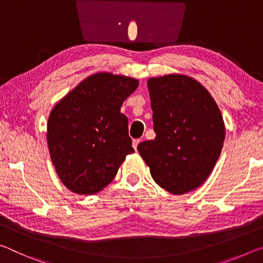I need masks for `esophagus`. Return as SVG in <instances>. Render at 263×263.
Here are the masks:
<instances>
[{
	"label": "esophagus",
	"mask_w": 263,
	"mask_h": 263,
	"mask_svg": "<svg viewBox=\"0 0 263 263\" xmlns=\"http://www.w3.org/2000/svg\"><path fill=\"white\" fill-rule=\"evenodd\" d=\"M139 142H140V140H139V139H133V141H132V146H133V148L137 149L138 145H139Z\"/></svg>",
	"instance_id": "esophagus-1"
}]
</instances>
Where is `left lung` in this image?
<instances>
[{
  "label": "left lung",
  "instance_id": "1",
  "mask_svg": "<svg viewBox=\"0 0 263 263\" xmlns=\"http://www.w3.org/2000/svg\"><path fill=\"white\" fill-rule=\"evenodd\" d=\"M154 140L138 145L153 180L171 194L198 188L210 175L225 140L219 108L201 83L171 74L147 82Z\"/></svg>",
  "mask_w": 263,
  "mask_h": 263
}]
</instances>
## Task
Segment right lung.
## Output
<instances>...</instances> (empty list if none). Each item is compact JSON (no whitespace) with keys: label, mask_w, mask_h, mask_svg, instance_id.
Here are the masks:
<instances>
[{"label":"right lung","mask_w":263,"mask_h":263,"mask_svg":"<svg viewBox=\"0 0 263 263\" xmlns=\"http://www.w3.org/2000/svg\"><path fill=\"white\" fill-rule=\"evenodd\" d=\"M138 84L133 78L97 73L52 110L48 151L58 176L70 191L99 193L115 179L126 155L135 153L121 106Z\"/></svg>","instance_id":"obj_1"}]
</instances>
